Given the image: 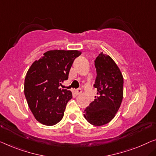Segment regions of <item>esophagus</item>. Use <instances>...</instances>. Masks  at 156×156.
<instances>
[{
	"mask_svg": "<svg viewBox=\"0 0 156 156\" xmlns=\"http://www.w3.org/2000/svg\"><path fill=\"white\" fill-rule=\"evenodd\" d=\"M76 93L77 94H80L81 93H82V90L80 89V88H78V89H77L76 90Z\"/></svg>",
	"mask_w": 156,
	"mask_h": 156,
	"instance_id": "1",
	"label": "esophagus"
}]
</instances>
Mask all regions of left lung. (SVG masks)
I'll list each match as a JSON object with an SVG mask.
<instances>
[{"instance_id": "obj_1", "label": "left lung", "mask_w": 156, "mask_h": 156, "mask_svg": "<svg viewBox=\"0 0 156 156\" xmlns=\"http://www.w3.org/2000/svg\"><path fill=\"white\" fill-rule=\"evenodd\" d=\"M94 66L97 96L85 109L84 117L92 125L101 126L113 119L122 103L123 76L112 58L103 52L95 59Z\"/></svg>"}]
</instances>
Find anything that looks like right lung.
<instances>
[{
  "label": "right lung",
  "mask_w": 156,
  "mask_h": 156,
  "mask_svg": "<svg viewBox=\"0 0 156 156\" xmlns=\"http://www.w3.org/2000/svg\"><path fill=\"white\" fill-rule=\"evenodd\" d=\"M80 54L78 50H49L28 70L24 94L30 110L41 124L52 126L63 118L72 92L63 89L62 84Z\"/></svg>",
  "instance_id": "obj_1"
}]
</instances>
